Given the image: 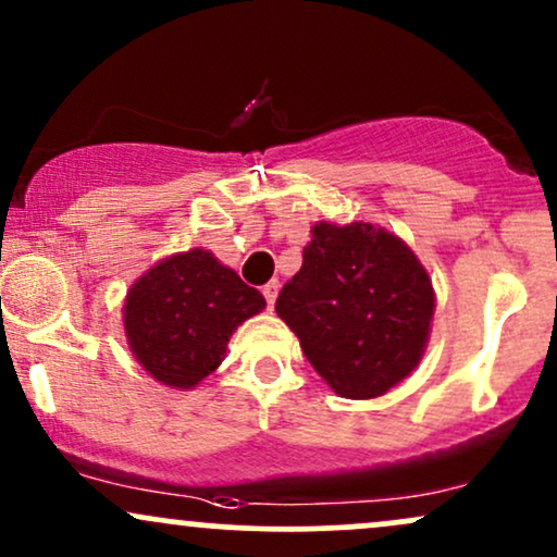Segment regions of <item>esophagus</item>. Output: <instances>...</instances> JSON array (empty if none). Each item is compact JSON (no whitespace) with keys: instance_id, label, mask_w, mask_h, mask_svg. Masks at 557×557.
I'll return each instance as SVG.
<instances>
[{"instance_id":"obj_1","label":"esophagus","mask_w":557,"mask_h":557,"mask_svg":"<svg viewBox=\"0 0 557 557\" xmlns=\"http://www.w3.org/2000/svg\"><path fill=\"white\" fill-rule=\"evenodd\" d=\"M277 290H280V283L277 280H270V283H267L264 287H261V293H264V298H267V306H274V300H277Z\"/></svg>"}]
</instances>
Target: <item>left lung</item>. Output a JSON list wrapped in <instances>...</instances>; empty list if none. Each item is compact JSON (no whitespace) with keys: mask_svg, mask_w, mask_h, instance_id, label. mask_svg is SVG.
Here are the masks:
<instances>
[{"mask_svg":"<svg viewBox=\"0 0 557 557\" xmlns=\"http://www.w3.org/2000/svg\"><path fill=\"white\" fill-rule=\"evenodd\" d=\"M274 311L343 398H380L419 367L434 290L417 253L372 222H317Z\"/></svg>","mask_w":557,"mask_h":557,"instance_id":"obj_1","label":"left lung"}]
</instances>
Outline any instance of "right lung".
<instances>
[{"instance_id":"obj_1","label":"right lung","mask_w":557,"mask_h":557,"mask_svg":"<svg viewBox=\"0 0 557 557\" xmlns=\"http://www.w3.org/2000/svg\"><path fill=\"white\" fill-rule=\"evenodd\" d=\"M267 300L214 253L194 248L157 261L127 290V348L157 382L190 389L225 359L233 332Z\"/></svg>"}]
</instances>
